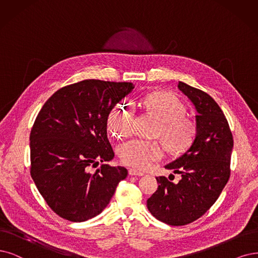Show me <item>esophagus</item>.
Returning a JSON list of instances; mask_svg holds the SVG:
<instances>
[{
	"label": "esophagus",
	"instance_id": "34e87169",
	"mask_svg": "<svg viewBox=\"0 0 258 258\" xmlns=\"http://www.w3.org/2000/svg\"><path fill=\"white\" fill-rule=\"evenodd\" d=\"M128 174L130 175H135V176H142V175H144V172H141V171H138V170H135V169H130Z\"/></svg>",
	"mask_w": 258,
	"mask_h": 258
}]
</instances>
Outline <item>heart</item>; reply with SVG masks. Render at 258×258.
<instances>
[{"label":"heart","mask_w":258,"mask_h":258,"mask_svg":"<svg viewBox=\"0 0 258 258\" xmlns=\"http://www.w3.org/2000/svg\"><path fill=\"white\" fill-rule=\"evenodd\" d=\"M145 108L157 120L153 137L160 139L168 152L183 154L192 146L197 136V124L185 116V106L175 95L168 92H154L146 98ZM135 112L131 104L114 106L108 116V130L117 138L132 135ZM119 155L123 164L137 169H146L164 155L158 141L132 140L120 147Z\"/></svg>","instance_id":"heart-1"}]
</instances>
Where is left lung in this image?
Wrapping results in <instances>:
<instances>
[{
	"mask_svg": "<svg viewBox=\"0 0 258 258\" xmlns=\"http://www.w3.org/2000/svg\"><path fill=\"white\" fill-rule=\"evenodd\" d=\"M197 109V136L190 149L166 166L182 175L178 183L156 177L158 188L147 206L157 220L182 226L201 218L222 192L231 175L233 135L224 113L206 92L178 82Z\"/></svg>",
	"mask_w": 258,
	"mask_h": 258,
	"instance_id": "left-lung-1",
	"label": "left lung"
}]
</instances>
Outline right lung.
<instances>
[{
    "mask_svg": "<svg viewBox=\"0 0 258 258\" xmlns=\"http://www.w3.org/2000/svg\"><path fill=\"white\" fill-rule=\"evenodd\" d=\"M132 89V83L84 80L57 90L38 113L30 136L31 175L46 204L66 220L101 214L127 176L124 167L104 163L114 156L108 114Z\"/></svg>",
    "mask_w": 258,
    "mask_h": 258,
    "instance_id": "obj_1",
    "label": "right lung"
}]
</instances>
